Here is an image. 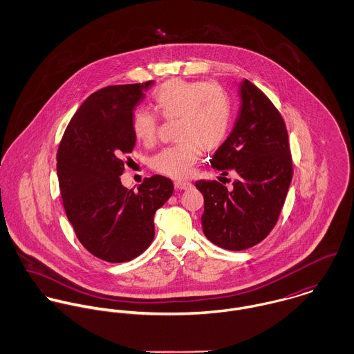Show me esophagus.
<instances>
[{
    "label": "esophagus",
    "mask_w": 354,
    "mask_h": 354,
    "mask_svg": "<svg viewBox=\"0 0 354 354\" xmlns=\"http://www.w3.org/2000/svg\"><path fill=\"white\" fill-rule=\"evenodd\" d=\"M192 187V183L189 181H174V188L180 191H187Z\"/></svg>",
    "instance_id": "esophagus-1"
}]
</instances>
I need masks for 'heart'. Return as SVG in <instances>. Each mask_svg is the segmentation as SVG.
Masks as SVG:
<instances>
[{
    "instance_id": "heart-1",
    "label": "heart",
    "mask_w": 354,
    "mask_h": 354,
    "mask_svg": "<svg viewBox=\"0 0 354 354\" xmlns=\"http://www.w3.org/2000/svg\"><path fill=\"white\" fill-rule=\"evenodd\" d=\"M156 113L166 121L178 120L177 145L163 149L152 158V169L171 178H185L203 151H214L226 140L233 103L229 93L215 82H187L171 79L152 95ZM159 127L158 115L139 109L132 115V131L143 145H152Z\"/></svg>"
}]
</instances>
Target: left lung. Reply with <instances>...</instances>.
I'll list each match as a JSON object with an SVG mask.
<instances>
[{"label":"left lung","instance_id":"8db88e82","mask_svg":"<svg viewBox=\"0 0 354 354\" xmlns=\"http://www.w3.org/2000/svg\"><path fill=\"white\" fill-rule=\"evenodd\" d=\"M240 97L234 128L211 159L212 167L223 176L233 170L239 178L232 188L216 180L195 183L204 196V236L227 251L248 250L270 234L293 177L289 136L281 113L247 79L240 84Z\"/></svg>","mask_w":354,"mask_h":354}]
</instances>
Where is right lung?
Segmentation results:
<instances>
[{
    "label": "right lung",
    "instance_id": "right-lung-1",
    "mask_svg": "<svg viewBox=\"0 0 354 354\" xmlns=\"http://www.w3.org/2000/svg\"><path fill=\"white\" fill-rule=\"evenodd\" d=\"M152 82L107 86L91 94L71 118L57 150L62 205L82 245L109 263L129 261L153 240V215L173 194L171 180L155 174L138 192L120 176L136 138L135 107Z\"/></svg>",
    "mask_w": 354,
    "mask_h": 354
}]
</instances>
